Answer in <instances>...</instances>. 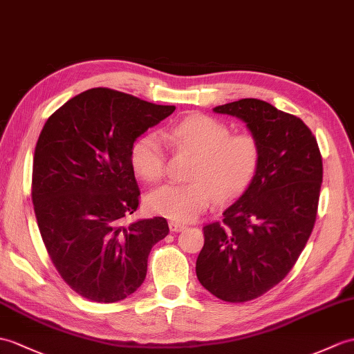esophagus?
Here are the masks:
<instances>
[{"mask_svg":"<svg viewBox=\"0 0 354 354\" xmlns=\"http://www.w3.org/2000/svg\"><path fill=\"white\" fill-rule=\"evenodd\" d=\"M169 227H170V231H171V232H179L180 229H184V225L178 223V221H170V223H169Z\"/></svg>","mask_w":354,"mask_h":354,"instance_id":"esophagus-1","label":"esophagus"}]
</instances>
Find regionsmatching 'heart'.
<instances>
[{"label": "heart", "mask_w": 354, "mask_h": 354, "mask_svg": "<svg viewBox=\"0 0 354 354\" xmlns=\"http://www.w3.org/2000/svg\"><path fill=\"white\" fill-rule=\"evenodd\" d=\"M161 137L178 149L194 153L188 185L167 184L149 193L146 205L153 214L174 221H192L209 207L212 196L226 202L240 194L259 162V143L250 133L231 134L225 122L192 114L164 129ZM134 174L153 184L166 170V155L157 134H145L131 147Z\"/></svg>", "instance_id": "heart-1"}]
</instances>
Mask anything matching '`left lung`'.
<instances>
[{
  "instance_id": "8db88e82",
  "label": "left lung",
  "mask_w": 354,
  "mask_h": 354,
  "mask_svg": "<svg viewBox=\"0 0 354 354\" xmlns=\"http://www.w3.org/2000/svg\"><path fill=\"white\" fill-rule=\"evenodd\" d=\"M214 111L245 123L259 143V162L221 221L203 226L196 274L217 299L241 303L281 282L305 249L317 218L323 160L303 120L266 101L245 97Z\"/></svg>"
}]
</instances>
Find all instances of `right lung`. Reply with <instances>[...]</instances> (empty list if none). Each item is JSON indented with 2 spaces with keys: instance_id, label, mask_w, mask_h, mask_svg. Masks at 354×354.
I'll return each mask as SVG.
<instances>
[{
  "instance_id": "right-lung-1",
  "label": "right lung",
  "mask_w": 354,
  "mask_h": 354,
  "mask_svg": "<svg viewBox=\"0 0 354 354\" xmlns=\"http://www.w3.org/2000/svg\"><path fill=\"white\" fill-rule=\"evenodd\" d=\"M174 111L96 87L62 105L39 136L31 184L39 231L63 281L88 300L137 291L151 249L169 234L164 217L123 220L140 196L131 147Z\"/></svg>"
}]
</instances>
